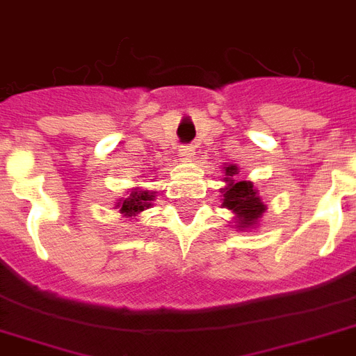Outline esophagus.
Returning <instances> with one entry per match:
<instances>
[{"label": "esophagus", "mask_w": 356, "mask_h": 356, "mask_svg": "<svg viewBox=\"0 0 356 356\" xmlns=\"http://www.w3.org/2000/svg\"><path fill=\"white\" fill-rule=\"evenodd\" d=\"M179 155L183 156L184 161H190V159L195 155V149L192 145H181V147H179Z\"/></svg>", "instance_id": "1"}]
</instances>
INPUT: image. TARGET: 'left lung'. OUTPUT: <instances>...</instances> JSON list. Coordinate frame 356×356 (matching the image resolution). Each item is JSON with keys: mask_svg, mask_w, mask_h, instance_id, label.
Returning a JSON list of instances; mask_svg holds the SVG:
<instances>
[{"mask_svg": "<svg viewBox=\"0 0 356 356\" xmlns=\"http://www.w3.org/2000/svg\"><path fill=\"white\" fill-rule=\"evenodd\" d=\"M223 170H225L223 181L227 183V186L222 190L223 207L236 216V229L243 231V229L254 227L262 218V212L266 211L259 190L254 188L251 181H238V168L234 164H227Z\"/></svg>", "mask_w": 356, "mask_h": 356, "instance_id": "8db88e82", "label": "left lung"}]
</instances>
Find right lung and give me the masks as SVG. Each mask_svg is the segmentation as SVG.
Masks as SVG:
<instances>
[{"instance_id": "1", "label": "right lung", "mask_w": 356, "mask_h": 356, "mask_svg": "<svg viewBox=\"0 0 356 356\" xmlns=\"http://www.w3.org/2000/svg\"><path fill=\"white\" fill-rule=\"evenodd\" d=\"M155 200L153 192H147V190L142 188H133L129 192L127 197H123L116 203V209H120V214L125 218H133L136 214L144 211V209H149L151 201Z\"/></svg>"}]
</instances>
